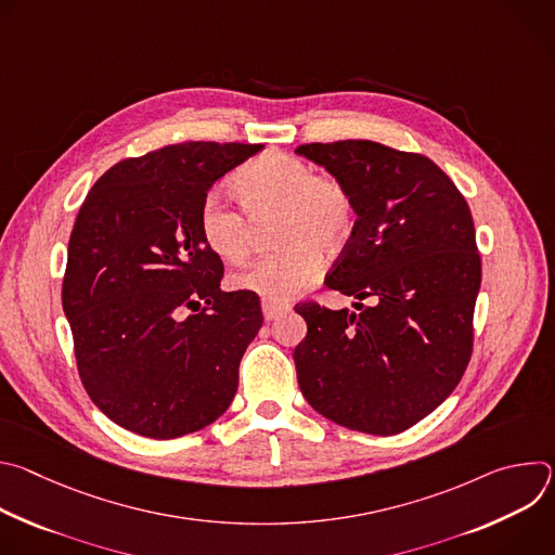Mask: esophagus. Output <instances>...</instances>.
<instances>
[{
	"mask_svg": "<svg viewBox=\"0 0 555 555\" xmlns=\"http://www.w3.org/2000/svg\"><path fill=\"white\" fill-rule=\"evenodd\" d=\"M261 309H263V319H266V321H274V319H279L281 313H285V311L289 309V302H285V300H270V298H263Z\"/></svg>",
	"mask_w": 555,
	"mask_h": 555,
	"instance_id": "obj_1",
	"label": "esophagus"
}]
</instances>
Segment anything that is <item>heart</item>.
Instances as JSON below:
<instances>
[{
  "label": "heart",
  "instance_id": "1",
  "mask_svg": "<svg viewBox=\"0 0 555 555\" xmlns=\"http://www.w3.org/2000/svg\"><path fill=\"white\" fill-rule=\"evenodd\" d=\"M244 208L221 195L199 206L202 240L221 261L240 266L255 246V221H272L279 250L234 276V285L270 300H285L307 287L321 270V253H338L351 236L356 204L347 184L313 169L296 155L266 151L234 178Z\"/></svg>",
  "mask_w": 555,
  "mask_h": 555
}]
</instances>
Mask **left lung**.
<instances>
[{"label": "left lung", "instance_id": "1", "mask_svg": "<svg viewBox=\"0 0 555 555\" xmlns=\"http://www.w3.org/2000/svg\"><path fill=\"white\" fill-rule=\"evenodd\" d=\"M298 155L351 191L356 225L325 285L369 307L315 300L294 349L298 386L323 417L369 435H398L461 382L474 345L481 255L465 197L422 153L373 140L311 142Z\"/></svg>", "mask_w": 555, "mask_h": 555}]
</instances>
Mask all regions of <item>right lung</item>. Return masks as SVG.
<instances>
[{"label":"right lung","instance_id":"add662e5","mask_svg":"<svg viewBox=\"0 0 555 555\" xmlns=\"http://www.w3.org/2000/svg\"><path fill=\"white\" fill-rule=\"evenodd\" d=\"M261 149L184 142L127 157L78 208L61 289L76 369L92 402L135 435L202 430L240 386L263 313L255 292H221L223 263L197 215Z\"/></svg>","mask_w":555,"mask_h":555}]
</instances>
